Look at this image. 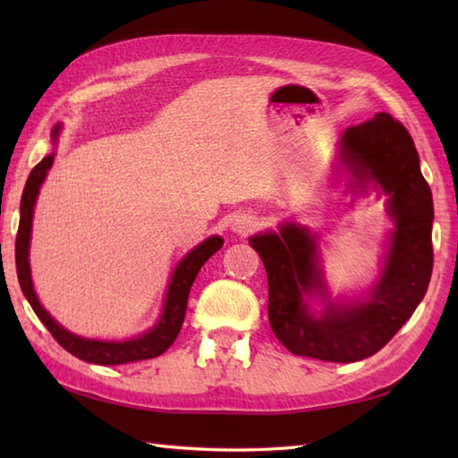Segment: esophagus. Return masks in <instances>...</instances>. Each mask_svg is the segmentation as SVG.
Returning <instances> with one entry per match:
<instances>
[{
  "label": "esophagus",
  "mask_w": 458,
  "mask_h": 458,
  "mask_svg": "<svg viewBox=\"0 0 458 458\" xmlns=\"http://www.w3.org/2000/svg\"><path fill=\"white\" fill-rule=\"evenodd\" d=\"M258 226V218L251 216V214H238L232 222V230L236 232V234H248V232L256 230Z\"/></svg>",
  "instance_id": "esophagus-1"
}]
</instances>
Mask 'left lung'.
Instances as JSON below:
<instances>
[{
  "instance_id": "1",
  "label": "left lung",
  "mask_w": 458,
  "mask_h": 458,
  "mask_svg": "<svg viewBox=\"0 0 458 458\" xmlns=\"http://www.w3.org/2000/svg\"><path fill=\"white\" fill-rule=\"evenodd\" d=\"M344 173L346 192L384 194L394 222L382 271L362 297L330 299L318 242L307 226L281 222L279 232L251 236L250 246L264 261L269 325L279 343L297 356L348 364L382 350L425 297L433 271V197L411 135L386 112L344 130L336 177ZM313 298L320 310L308 305Z\"/></svg>"
}]
</instances>
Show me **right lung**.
<instances>
[{"instance_id": "obj_1", "label": "right lung", "mask_w": 458, "mask_h": 458, "mask_svg": "<svg viewBox=\"0 0 458 458\" xmlns=\"http://www.w3.org/2000/svg\"><path fill=\"white\" fill-rule=\"evenodd\" d=\"M63 125L56 123L51 131L53 145L58 141V133H61ZM55 151L48 153L43 161L35 165V169L29 174L25 182L23 197H21V220H19L17 240H15V267H17V279L21 285L23 295L27 297L29 305L33 307L35 315L38 320L48 328V333L55 336V340L61 344L66 352L72 356L84 360V362L102 364V366H114V364H128L138 362V360H149L163 354L167 350L174 338H177L179 330L182 327L184 313H187V301L191 287L197 279L200 267L207 264V259L216 254L222 248L224 240L220 236H210L199 246H194L187 256H184L177 266H174L167 293H165L163 310L151 328L145 333L125 338V340H96V338H84L66 330L63 325H58L56 320L48 315V310L38 301L33 277H31V266H29V246H31V230H33V212L35 202L41 191V184L47 179L48 169L53 167Z\"/></svg>"}]
</instances>
